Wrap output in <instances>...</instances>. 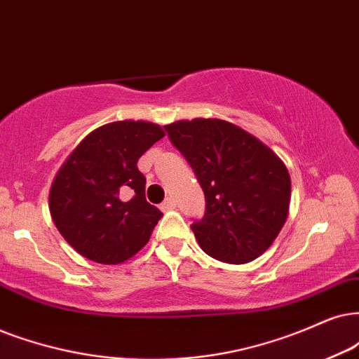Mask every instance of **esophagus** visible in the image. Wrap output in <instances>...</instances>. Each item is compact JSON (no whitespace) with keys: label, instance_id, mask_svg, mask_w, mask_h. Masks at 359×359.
<instances>
[{"label":"esophagus","instance_id":"34e87169","mask_svg":"<svg viewBox=\"0 0 359 359\" xmlns=\"http://www.w3.org/2000/svg\"><path fill=\"white\" fill-rule=\"evenodd\" d=\"M172 208H175V201H174V198H172V197L165 198V201L161 203V210H162V212L172 210Z\"/></svg>","mask_w":359,"mask_h":359}]
</instances>
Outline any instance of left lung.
<instances>
[{"label": "left lung", "instance_id": "obj_1", "mask_svg": "<svg viewBox=\"0 0 359 359\" xmlns=\"http://www.w3.org/2000/svg\"><path fill=\"white\" fill-rule=\"evenodd\" d=\"M165 129L205 194V215L192 225L202 250L226 263H248L269 250L290 208L292 180L283 161L224 119H182Z\"/></svg>", "mask_w": 359, "mask_h": 359}]
</instances>
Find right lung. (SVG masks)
I'll list each match as a JSON object with an SVG mask.
<instances>
[{
  "instance_id": "obj_1",
  "label": "right lung",
  "mask_w": 359,
  "mask_h": 359,
  "mask_svg": "<svg viewBox=\"0 0 359 359\" xmlns=\"http://www.w3.org/2000/svg\"><path fill=\"white\" fill-rule=\"evenodd\" d=\"M164 135L149 121L109 122L66 158L49 189V212L79 255L117 265L146 247L162 212L146 201L137 161Z\"/></svg>"
}]
</instances>
